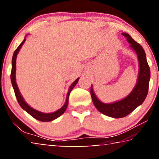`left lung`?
<instances>
[{
    "instance_id": "left-lung-1",
    "label": "left lung",
    "mask_w": 159,
    "mask_h": 159,
    "mask_svg": "<svg viewBox=\"0 0 159 159\" xmlns=\"http://www.w3.org/2000/svg\"><path fill=\"white\" fill-rule=\"evenodd\" d=\"M123 36L130 43V47L135 51L139 61V74L138 81L133 90L129 95L121 100L114 103L106 104L99 100L91 85L90 95L94 105L102 114L112 118H123L133 112L137 107L143 103L147 95L150 80V69L148 65L146 54L140 44L132 39L128 34L122 33Z\"/></svg>"
}]
</instances>
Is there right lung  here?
Listing matches in <instances>:
<instances>
[{
	"label": "right lung",
	"mask_w": 159,
	"mask_h": 159,
	"mask_svg": "<svg viewBox=\"0 0 159 159\" xmlns=\"http://www.w3.org/2000/svg\"><path fill=\"white\" fill-rule=\"evenodd\" d=\"M25 41H26V39H24V41L21 43L20 45L18 46V48L15 50L14 54H13V56H12V70H11V74H10V79H11L12 85L13 89H14V91H15L16 98H17L18 103H19V104H20L21 108H22L24 110H25V111L27 113H29V114H30L32 117L36 118V119H37L38 120H40V121H43V122L52 121V120L56 119V118H57L58 117H60V116L61 114H63L64 111H65L67 105H68L70 93L71 92V90L74 88V86L77 84V83H78V81H79V79H77L71 85H70L68 93H67V95H66L65 104H64L63 107H61V108L58 109L57 111L52 112V113H43V112L37 111V110L34 109L33 108H31V107L29 106L27 103H26V102L25 101V99H24V98H22V96H21L20 90H19V88L17 87V83H16V76H15V74H16V59H17V56L19 51H20V48H21V46H22L23 44L25 43Z\"/></svg>",
	"instance_id": "1"
}]
</instances>
